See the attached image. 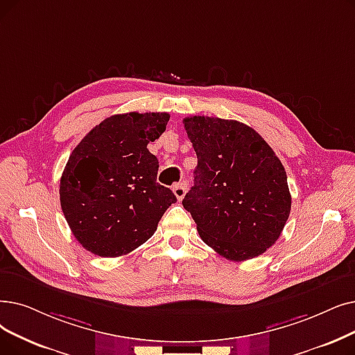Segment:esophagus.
<instances>
[{
	"label": "esophagus",
	"mask_w": 355,
	"mask_h": 355,
	"mask_svg": "<svg viewBox=\"0 0 355 355\" xmlns=\"http://www.w3.org/2000/svg\"><path fill=\"white\" fill-rule=\"evenodd\" d=\"M174 194L178 200H182L184 196H186V184H184V182L177 184V186L174 187Z\"/></svg>",
	"instance_id": "esophagus-1"
}]
</instances>
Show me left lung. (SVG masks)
I'll return each instance as SVG.
<instances>
[{"mask_svg": "<svg viewBox=\"0 0 355 355\" xmlns=\"http://www.w3.org/2000/svg\"><path fill=\"white\" fill-rule=\"evenodd\" d=\"M197 155L194 186L182 200L200 238L219 255L245 261L282 235L291 209L286 169L252 128L236 120H182Z\"/></svg>", "mask_w": 355, "mask_h": 355, "instance_id": "8db88e82", "label": "left lung"}]
</instances>
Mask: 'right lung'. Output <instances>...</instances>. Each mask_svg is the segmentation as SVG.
Listing matches in <instances>:
<instances>
[{"label": "right lung", "mask_w": 355, "mask_h": 355, "mask_svg": "<svg viewBox=\"0 0 355 355\" xmlns=\"http://www.w3.org/2000/svg\"><path fill=\"white\" fill-rule=\"evenodd\" d=\"M168 120V113L114 114L72 150L60 177V207L87 251L104 258L132 252L177 202L157 182L159 164L148 150Z\"/></svg>", "instance_id": "1"}]
</instances>
